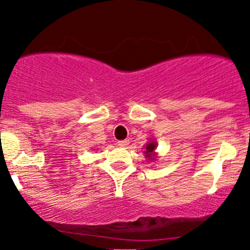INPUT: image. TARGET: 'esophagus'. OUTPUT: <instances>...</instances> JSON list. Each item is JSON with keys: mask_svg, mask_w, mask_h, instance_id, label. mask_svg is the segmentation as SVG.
Masks as SVG:
<instances>
[{"mask_svg": "<svg viewBox=\"0 0 250 250\" xmlns=\"http://www.w3.org/2000/svg\"><path fill=\"white\" fill-rule=\"evenodd\" d=\"M118 146H127L129 144V139H125V141H120L118 142Z\"/></svg>", "mask_w": 250, "mask_h": 250, "instance_id": "1", "label": "esophagus"}]
</instances>
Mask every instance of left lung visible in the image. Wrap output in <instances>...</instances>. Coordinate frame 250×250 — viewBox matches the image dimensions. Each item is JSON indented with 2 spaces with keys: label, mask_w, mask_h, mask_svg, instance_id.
<instances>
[{
  "label": "left lung",
  "mask_w": 250,
  "mask_h": 250,
  "mask_svg": "<svg viewBox=\"0 0 250 250\" xmlns=\"http://www.w3.org/2000/svg\"><path fill=\"white\" fill-rule=\"evenodd\" d=\"M158 144L155 141H149L148 143L146 144V150H144V154H146V158L149 160V162H154L157 160L158 153H155V149H157Z\"/></svg>",
  "instance_id": "8db88e82"
}]
</instances>
